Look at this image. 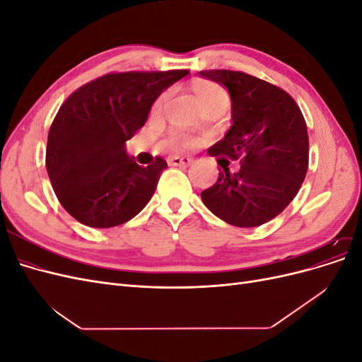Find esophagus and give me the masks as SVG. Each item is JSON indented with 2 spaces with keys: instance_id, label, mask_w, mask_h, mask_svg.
Here are the masks:
<instances>
[{
  "instance_id": "obj_1",
  "label": "esophagus",
  "mask_w": 362,
  "mask_h": 362,
  "mask_svg": "<svg viewBox=\"0 0 362 362\" xmlns=\"http://www.w3.org/2000/svg\"><path fill=\"white\" fill-rule=\"evenodd\" d=\"M193 160L190 158V157H180V156H172V157H169L168 158V163H169V166H182V168H185V166H189V164L192 163Z\"/></svg>"
}]
</instances>
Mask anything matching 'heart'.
<instances>
[{
	"mask_svg": "<svg viewBox=\"0 0 362 362\" xmlns=\"http://www.w3.org/2000/svg\"><path fill=\"white\" fill-rule=\"evenodd\" d=\"M192 87L202 108L216 105V104L229 105V95L221 84H217L214 81H208V80H198L193 83ZM168 98H169V92H163L154 101V104H152L151 113L158 115L163 110L164 104H166ZM166 145L173 149H189L196 145V139L187 133H184L181 129H172L166 139Z\"/></svg>",
	"mask_w": 362,
	"mask_h": 362,
	"instance_id": "obj_1",
	"label": "heart"
}]
</instances>
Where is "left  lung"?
Wrapping results in <instances>:
<instances>
[{
  "label": "left lung",
  "mask_w": 362,
  "mask_h": 362,
  "mask_svg": "<svg viewBox=\"0 0 362 362\" xmlns=\"http://www.w3.org/2000/svg\"><path fill=\"white\" fill-rule=\"evenodd\" d=\"M199 74L231 96L233 125L208 154L242 164L235 173L218 169L202 202L229 225L259 226L286 210L305 180L310 144L303 115L286 90L257 76L226 69Z\"/></svg>",
  "instance_id": "left-lung-1"
}]
</instances>
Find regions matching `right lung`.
Wrapping results in <instances>:
<instances>
[{
  "label": "right lung",
  "instance_id": "obj_1",
  "mask_svg": "<svg viewBox=\"0 0 362 362\" xmlns=\"http://www.w3.org/2000/svg\"><path fill=\"white\" fill-rule=\"evenodd\" d=\"M187 74H107L62 104L48 133L45 163L57 199L80 223L122 225L149 202L168 163L156 157L139 166L127 156L125 141L145 125L157 98Z\"/></svg>",
  "mask_w": 362,
  "mask_h": 362
}]
</instances>
